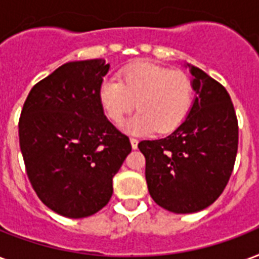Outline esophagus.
<instances>
[{
	"label": "esophagus",
	"instance_id": "34e87169",
	"mask_svg": "<svg viewBox=\"0 0 259 259\" xmlns=\"http://www.w3.org/2000/svg\"><path fill=\"white\" fill-rule=\"evenodd\" d=\"M130 144H132V148H133V149H137L138 140L137 138H130Z\"/></svg>",
	"mask_w": 259,
	"mask_h": 259
}]
</instances>
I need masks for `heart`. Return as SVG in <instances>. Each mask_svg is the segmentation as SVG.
I'll use <instances>...</instances> for the list:
<instances>
[{"mask_svg": "<svg viewBox=\"0 0 259 259\" xmlns=\"http://www.w3.org/2000/svg\"><path fill=\"white\" fill-rule=\"evenodd\" d=\"M193 96V82L186 73L152 62L129 65L121 70L119 81L106 78L99 87L102 108L114 123H121L137 103L138 111L122 125L132 134L177 129L190 112Z\"/></svg>", "mask_w": 259, "mask_h": 259, "instance_id": "1", "label": "heart"}]
</instances>
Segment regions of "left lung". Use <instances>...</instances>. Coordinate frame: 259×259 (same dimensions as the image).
Segmentation results:
<instances>
[{"mask_svg": "<svg viewBox=\"0 0 259 259\" xmlns=\"http://www.w3.org/2000/svg\"><path fill=\"white\" fill-rule=\"evenodd\" d=\"M194 102L186 119L159 140H144L148 190L156 204L174 213L208 208L230 181L238 152V119L224 87L191 66Z\"/></svg>", "mask_w": 259, "mask_h": 259, "instance_id": "1", "label": "left lung"}]
</instances>
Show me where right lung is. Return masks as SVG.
<instances>
[{
	"instance_id": "add662e5",
	"label": "right lung",
	"mask_w": 259,
	"mask_h": 259,
	"mask_svg": "<svg viewBox=\"0 0 259 259\" xmlns=\"http://www.w3.org/2000/svg\"><path fill=\"white\" fill-rule=\"evenodd\" d=\"M104 59L59 66L33 85L19 121L20 149L33 190L61 216L81 219L108 204L112 178L132 152L104 115Z\"/></svg>"
}]
</instances>
